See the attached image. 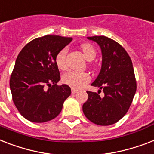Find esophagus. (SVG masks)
Returning a JSON list of instances; mask_svg holds the SVG:
<instances>
[{"instance_id":"34e87169","label":"esophagus","mask_w":154,"mask_h":154,"mask_svg":"<svg viewBox=\"0 0 154 154\" xmlns=\"http://www.w3.org/2000/svg\"><path fill=\"white\" fill-rule=\"evenodd\" d=\"M77 92H78V90L75 89V88H71V93L72 94H75Z\"/></svg>"}]
</instances>
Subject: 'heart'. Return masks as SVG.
<instances>
[{"label":"heart","instance_id":"heart-1","mask_svg":"<svg viewBox=\"0 0 154 154\" xmlns=\"http://www.w3.org/2000/svg\"><path fill=\"white\" fill-rule=\"evenodd\" d=\"M80 49L86 60L91 61L96 56V50L92 44L84 43L80 45ZM67 53V48H63L58 51L56 56V63L59 69L64 70L67 68L66 56ZM91 80V76L87 72L70 71L63 75V81L66 84L69 85L73 88H79L84 86Z\"/></svg>","mask_w":154,"mask_h":154}]
</instances>
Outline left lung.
Listing matches in <instances>:
<instances>
[{
	"instance_id": "1",
	"label": "left lung",
	"mask_w": 154,
	"mask_h": 154,
	"mask_svg": "<svg viewBox=\"0 0 154 154\" xmlns=\"http://www.w3.org/2000/svg\"><path fill=\"white\" fill-rule=\"evenodd\" d=\"M99 45L102 67L91 86L99 88L98 93L87 91L88 98L83 105L87 119L99 126L116 123L127 113L137 90L131 59L119 43L104 36L87 37ZM103 89L104 96L99 95Z\"/></svg>"
}]
</instances>
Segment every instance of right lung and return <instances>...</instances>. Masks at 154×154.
<instances>
[{"instance_id": "obj_1", "label": "right lung", "mask_w": 154, "mask_h": 154, "mask_svg": "<svg viewBox=\"0 0 154 154\" xmlns=\"http://www.w3.org/2000/svg\"><path fill=\"white\" fill-rule=\"evenodd\" d=\"M71 37L47 35L27 44L19 53L10 77L13 101L20 114L32 122H45L57 117L71 93L69 86H58V51Z\"/></svg>"}]
</instances>
